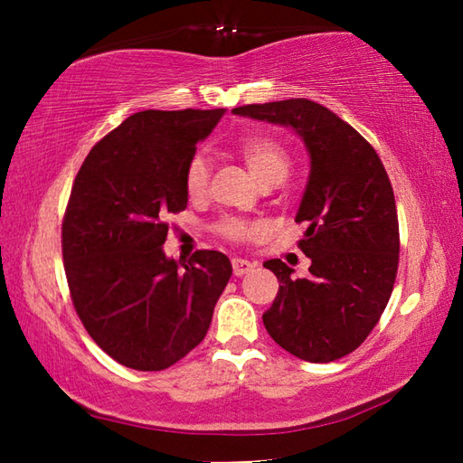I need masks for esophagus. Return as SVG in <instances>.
<instances>
[{"mask_svg":"<svg viewBox=\"0 0 463 463\" xmlns=\"http://www.w3.org/2000/svg\"><path fill=\"white\" fill-rule=\"evenodd\" d=\"M254 267H257V264L247 260V259H239V257L232 259V272H234V277H242V274L250 272Z\"/></svg>","mask_w":463,"mask_h":463,"instance_id":"1","label":"esophagus"}]
</instances>
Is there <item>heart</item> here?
<instances>
[{"label":"heart","mask_w":463,"mask_h":463,"mask_svg":"<svg viewBox=\"0 0 463 463\" xmlns=\"http://www.w3.org/2000/svg\"><path fill=\"white\" fill-rule=\"evenodd\" d=\"M242 159L247 161L250 173L257 176L260 183H267L270 179H284L288 173L290 166V156L287 149L272 137H247L239 146ZM211 179V161L204 153L196 151L189 163H186L184 169V189L186 194L193 196H203L206 186H209ZM216 231H219L224 239L229 241H244L249 239L254 226L249 221L234 219V216H226L219 224H216Z\"/></svg>","instance_id":"1"}]
</instances>
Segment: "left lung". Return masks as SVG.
Listing matches in <instances>:
<instances>
[{
  "label": "left lung",
  "instance_id": "left-lung-1",
  "mask_svg": "<svg viewBox=\"0 0 463 463\" xmlns=\"http://www.w3.org/2000/svg\"><path fill=\"white\" fill-rule=\"evenodd\" d=\"M232 113L290 127L310 155L297 213L308 224L298 247L310 274L294 279L280 259L264 262L280 282L264 328L300 360L346 356L368 338L394 288L400 231L388 173L373 146L320 103L287 99Z\"/></svg>",
  "mask_w": 463,
  "mask_h": 463
}]
</instances>
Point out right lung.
I'll return each mask as SVG.
<instances>
[{
    "mask_svg": "<svg viewBox=\"0 0 463 463\" xmlns=\"http://www.w3.org/2000/svg\"><path fill=\"white\" fill-rule=\"evenodd\" d=\"M224 109L141 111L97 143L75 176L61 249L77 317L103 352L156 372L199 346L232 267L219 250L165 257L166 216L186 209L184 169Z\"/></svg>",
    "mask_w": 463,
    "mask_h": 463,
    "instance_id": "right-lung-1",
    "label": "right lung"
}]
</instances>
